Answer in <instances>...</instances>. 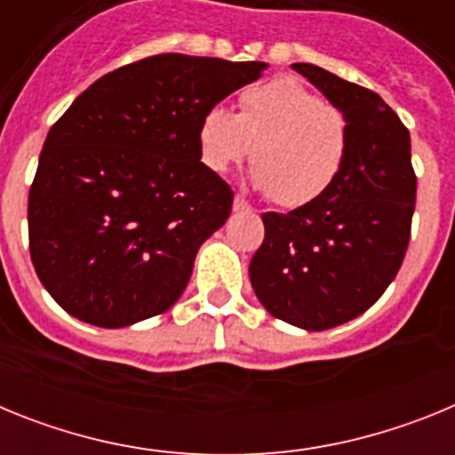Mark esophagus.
Returning <instances> with one entry per match:
<instances>
[{
	"instance_id": "esophagus-1",
	"label": "esophagus",
	"mask_w": 455,
	"mask_h": 455,
	"mask_svg": "<svg viewBox=\"0 0 455 455\" xmlns=\"http://www.w3.org/2000/svg\"><path fill=\"white\" fill-rule=\"evenodd\" d=\"M232 207H235V212H248L251 204H248V200L241 198V196H235V204H232Z\"/></svg>"
}]
</instances>
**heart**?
Instances as JSON below:
<instances>
[{
	"label": "heart",
	"mask_w": 455,
	"mask_h": 455,
	"mask_svg": "<svg viewBox=\"0 0 455 455\" xmlns=\"http://www.w3.org/2000/svg\"><path fill=\"white\" fill-rule=\"evenodd\" d=\"M203 164L228 172L252 152V184L280 207H305L339 178L348 152L341 111L293 77L241 92L239 114L214 107L198 132Z\"/></svg>",
	"instance_id": "1"
}]
</instances>
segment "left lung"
<instances>
[{
  "label": "left lung",
  "instance_id": "left-lung-1",
  "mask_svg": "<svg viewBox=\"0 0 455 455\" xmlns=\"http://www.w3.org/2000/svg\"><path fill=\"white\" fill-rule=\"evenodd\" d=\"M291 68L347 118V162L319 200L262 214L264 241L248 275L275 319L328 331L367 312L399 273L417 178L410 132L378 92L312 63Z\"/></svg>",
  "mask_w": 455,
  "mask_h": 455
}]
</instances>
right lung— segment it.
Returning <instances> with one entry per match:
<instances>
[{"label":"right lung","mask_w":455,"mask_h":455,"mask_svg":"<svg viewBox=\"0 0 455 455\" xmlns=\"http://www.w3.org/2000/svg\"><path fill=\"white\" fill-rule=\"evenodd\" d=\"M264 68L148 56L100 77L56 120L29 191V252L68 315L124 328L182 296L235 200L200 162V123Z\"/></svg>","instance_id":"right-lung-1"}]
</instances>
